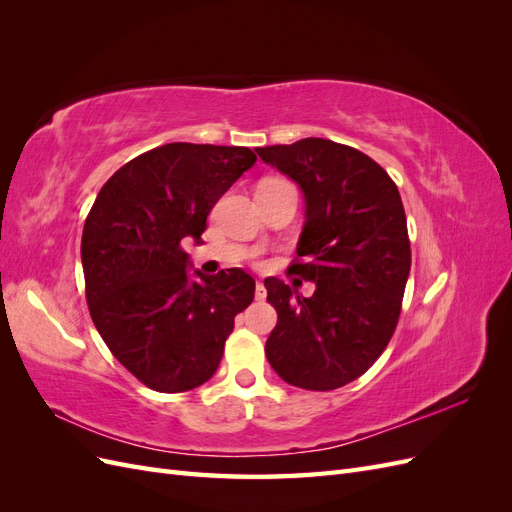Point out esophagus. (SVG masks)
<instances>
[{"mask_svg": "<svg viewBox=\"0 0 512 512\" xmlns=\"http://www.w3.org/2000/svg\"><path fill=\"white\" fill-rule=\"evenodd\" d=\"M267 297V288L262 282H256V301H265Z\"/></svg>", "mask_w": 512, "mask_h": 512, "instance_id": "esophagus-1", "label": "esophagus"}]
</instances>
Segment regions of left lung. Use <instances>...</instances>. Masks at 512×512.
<instances>
[{"label":"left lung","mask_w":512,"mask_h":512,"mask_svg":"<svg viewBox=\"0 0 512 512\" xmlns=\"http://www.w3.org/2000/svg\"><path fill=\"white\" fill-rule=\"evenodd\" d=\"M256 153L303 192V260L290 271L316 286L303 297L267 277V301L277 312L267 359L299 389H339L376 363L397 327L412 260L399 190L365 153L327 138Z\"/></svg>","instance_id":"1"}]
</instances>
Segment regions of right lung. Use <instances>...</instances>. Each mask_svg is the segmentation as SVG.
Segmentation results:
<instances>
[{
	"label": "right lung",
	"mask_w": 512,
	"mask_h": 512,
	"mask_svg": "<svg viewBox=\"0 0 512 512\" xmlns=\"http://www.w3.org/2000/svg\"><path fill=\"white\" fill-rule=\"evenodd\" d=\"M252 149L168 143L123 164L91 207L81 241L91 320L149 389L183 393L218 369L235 316L254 301L243 269L190 273L181 241H200Z\"/></svg>",
	"instance_id": "right-lung-1"
}]
</instances>
